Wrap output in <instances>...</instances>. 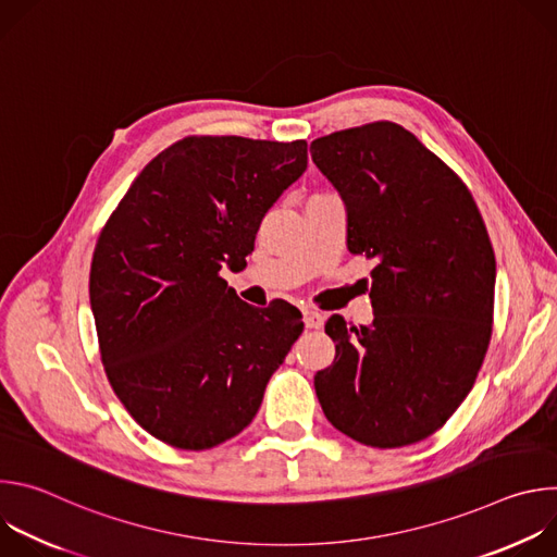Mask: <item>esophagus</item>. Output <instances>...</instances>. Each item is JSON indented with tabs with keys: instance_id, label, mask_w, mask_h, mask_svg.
Returning a JSON list of instances; mask_svg holds the SVG:
<instances>
[{
	"instance_id": "obj_1",
	"label": "esophagus",
	"mask_w": 557,
	"mask_h": 557,
	"mask_svg": "<svg viewBox=\"0 0 557 557\" xmlns=\"http://www.w3.org/2000/svg\"><path fill=\"white\" fill-rule=\"evenodd\" d=\"M304 324L306 329H322V312L312 308H304Z\"/></svg>"
}]
</instances>
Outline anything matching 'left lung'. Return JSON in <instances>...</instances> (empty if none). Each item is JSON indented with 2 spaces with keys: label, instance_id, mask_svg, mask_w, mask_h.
Instances as JSON below:
<instances>
[{
  "label": "left lung",
  "instance_id": "8db88e82",
  "mask_svg": "<svg viewBox=\"0 0 557 557\" xmlns=\"http://www.w3.org/2000/svg\"><path fill=\"white\" fill-rule=\"evenodd\" d=\"M310 156L346 202L348 251L376 262L372 326L326 322L335 361L317 399L357 443H419L462 404L492 339L487 226L458 174L392 121L314 138Z\"/></svg>",
  "mask_w": 557,
  "mask_h": 557
}]
</instances>
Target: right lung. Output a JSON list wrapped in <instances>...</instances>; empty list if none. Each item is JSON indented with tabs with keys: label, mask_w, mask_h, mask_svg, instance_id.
I'll return each mask as SVG.
<instances>
[{
	"label": "right lung",
	"mask_w": 557,
	"mask_h": 557,
	"mask_svg": "<svg viewBox=\"0 0 557 557\" xmlns=\"http://www.w3.org/2000/svg\"><path fill=\"white\" fill-rule=\"evenodd\" d=\"M306 165V140L187 136L145 165L101 228L90 267L101 361L153 438L211 449L258 414L301 312L284 299L249 306L220 269L253 251Z\"/></svg>",
	"instance_id": "add662e5"
}]
</instances>
